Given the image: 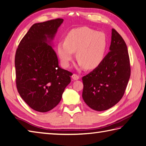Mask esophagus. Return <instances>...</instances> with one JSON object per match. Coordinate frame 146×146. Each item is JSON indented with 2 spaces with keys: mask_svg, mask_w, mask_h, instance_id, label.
I'll return each mask as SVG.
<instances>
[{
  "mask_svg": "<svg viewBox=\"0 0 146 146\" xmlns=\"http://www.w3.org/2000/svg\"><path fill=\"white\" fill-rule=\"evenodd\" d=\"M72 78H73L74 80H78V79L80 78V76L77 75V74L74 73L73 75H72Z\"/></svg>",
  "mask_w": 146,
  "mask_h": 146,
  "instance_id": "1",
  "label": "esophagus"
}]
</instances>
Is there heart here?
<instances>
[{
	"instance_id": "heart-1",
	"label": "heart",
	"mask_w": 146,
	"mask_h": 146,
	"mask_svg": "<svg viewBox=\"0 0 146 146\" xmlns=\"http://www.w3.org/2000/svg\"><path fill=\"white\" fill-rule=\"evenodd\" d=\"M108 45L107 38L103 32L88 27L74 29L66 35L64 41L58 43L57 51L61 63L68 67L73 60L74 52L78 64L86 70L95 69L103 61Z\"/></svg>"
}]
</instances>
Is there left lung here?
Masks as SVG:
<instances>
[{
  "instance_id": "1",
  "label": "left lung",
  "mask_w": 146,
  "mask_h": 146,
  "mask_svg": "<svg viewBox=\"0 0 146 146\" xmlns=\"http://www.w3.org/2000/svg\"><path fill=\"white\" fill-rule=\"evenodd\" d=\"M130 76L127 47L122 36L112 29L110 51L98 67L83 76V100L95 110L109 109L122 98Z\"/></svg>"
}]
</instances>
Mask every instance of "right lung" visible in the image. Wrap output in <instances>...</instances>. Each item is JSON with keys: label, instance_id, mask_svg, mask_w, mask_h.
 Returning <instances> with one entry per match:
<instances>
[{"label": "right lung", "instance_id": "1", "mask_svg": "<svg viewBox=\"0 0 146 146\" xmlns=\"http://www.w3.org/2000/svg\"><path fill=\"white\" fill-rule=\"evenodd\" d=\"M63 22L58 18L33 24L15 52L17 91L31 108L39 112L51 110L60 103L73 75L59 66L56 54L48 44Z\"/></svg>", "mask_w": 146, "mask_h": 146}]
</instances>
